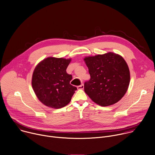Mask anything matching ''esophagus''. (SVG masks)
Here are the masks:
<instances>
[{
    "label": "esophagus",
    "mask_w": 155,
    "mask_h": 155,
    "mask_svg": "<svg viewBox=\"0 0 155 155\" xmlns=\"http://www.w3.org/2000/svg\"><path fill=\"white\" fill-rule=\"evenodd\" d=\"M84 84H81V85H78V86L77 87L78 89H79V90L83 89V88H84Z\"/></svg>",
    "instance_id": "1"
}]
</instances>
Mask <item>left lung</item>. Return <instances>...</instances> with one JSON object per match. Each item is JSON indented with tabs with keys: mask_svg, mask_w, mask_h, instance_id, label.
Instances as JSON below:
<instances>
[{
	"mask_svg": "<svg viewBox=\"0 0 155 155\" xmlns=\"http://www.w3.org/2000/svg\"><path fill=\"white\" fill-rule=\"evenodd\" d=\"M90 75L84 91L93 101L101 106L112 105L125 95L130 73L125 60L120 55L108 52L84 58Z\"/></svg>",
	"mask_w": 155,
	"mask_h": 155,
	"instance_id": "obj_1",
	"label": "left lung"
}]
</instances>
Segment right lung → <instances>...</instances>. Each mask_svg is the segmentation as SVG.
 I'll use <instances>...</instances> for the list:
<instances>
[{"label":"right lung","instance_id":"1","mask_svg":"<svg viewBox=\"0 0 155 155\" xmlns=\"http://www.w3.org/2000/svg\"><path fill=\"white\" fill-rule=\"evenodd\" d=\"M71 59L48 57L35 67L32 80L35 94L46 106L59 109L67 106L77 88L70 84L72 76L66 70Z\"/></svg>","mask_w":155,"mask_h":155}]
</instances>
